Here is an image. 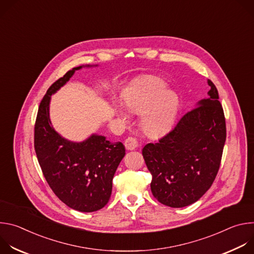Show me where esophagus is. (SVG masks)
Listing matches in <instances>:
<instances>
[{
	"label": "esophagus",
	"instance_id": "esophagus-1",
	"mask_svg": "<svg viewBox=\"0 0 254 254\" xmlns=\"http://www.w3.org/2000/svg\"><path fill=\"white\" fill-rule=\"evenodd\" d=\"M125 146H126V149L128 150V151H132V150H135L138 146L137 143V140L135 137H132V136H129L127 137L126 140H125Z\"/></svg>",
	"mask_w": 254,
	"mask_h": 254
}]
</instances>
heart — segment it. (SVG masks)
Masks as SVG:
<instances>
[{
    "label": "heart",
    "instance_id": "1",
    "mask_svg": "<svg viewBox=\"0 0 254 254\" xmlns=\"http://www.w3.org/2000/svg\"><path fill=\"white\" fill-rule=\"evenodd\" d=\"M167 85L159 78H150L125 96V102L134 113H146L142 117V127L152 135L167 131L173 125L179 110V97L173 90H166ZM117 114L127 120V114L117 108Z\"/></svg>",
    "mask_w": 254,
    "mask_h": 254
}]
</instances>
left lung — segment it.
<instances>
[{
    "label": "left lung",
    "mask_w": 254,
    "mask_h": 254,
    "mask_svg": "<svg viewBox=\"0 0 254 254\" xmlns=\"http://www.w3.org/2000/svg\"><path fill=\"white\" fill-rule=\"evenodd\" d=\"M207 82L208 97L198 101L158 142L142 149L152 174V193L169 207L182 208L198 201L220 167L225 118L216 86L209 79Z\"/></svg>",
    "instance_id": "8db88e82"
}]
</instances>
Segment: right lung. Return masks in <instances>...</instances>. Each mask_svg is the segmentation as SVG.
<instances>
[{"mask_svg": "<svg viewBox=\"0 0 254 254\" xmlns=\"http://www.w3.org/2000/svg\"><path fill=\"white\" fill-rule=\"evenodd\" d=\"M91 66L72 68L49 87L40 102L34 133L35 152L47 183L63 203L80 212H94L107 204L115 173L126 155L121 141L111 142L96 133L83 141H71L52 127L51 95L65 85L76 70Z\"/></svg>", "mask_w": 254, "mask_h": 254, "instance_id": "right-lung-1", "label": "right lung"}]
</instances>
